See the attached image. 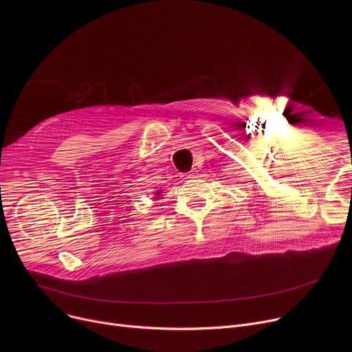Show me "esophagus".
<instances>
[{"instance_id": "esophagus-1", "label": "esophagus", "mask_w": 352, "mask_h": 352, "mask_svg": "<svg viewBox=\"0 0 352 352\" xmlns=\"http://www.w3.org/2000/svg\"><path fill=\"white\" fill-rule=\"evenodd\" d=\"M182 177L186 178V179H188V181H191V179H194V178H197V177H198V171L192 170L191 173H188V174H186V175H182Z\"/></svg>"}]
</instances>
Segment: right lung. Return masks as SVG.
Segmentation results:
<instances>
[{"mask_svg": "<svg viewBox=\"0 0 352 352\" xmlns=\"http://www.w3.org/2000/svg\"><path fill=\"white\" fill-rule=\"evenodd\" d=\"M160 194H161V191H157V194H155V195H160Z\"/></svg>", "mask_w": 352, "mask_h": 352, "instance_id": "1", "label": "right lung"}]
</instances>
